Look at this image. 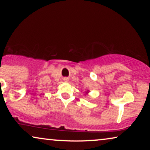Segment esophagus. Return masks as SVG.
<instances>
[{"instance_id": "obj_1", "label": "esophagus", "mask_w": 150, "mask_h": 150, "mask_svg": "<svg viewBox=\"0 0 150 150\" xmlns=\"http://www.w3.org/2000/svg\"><path fill=\"white\" fill-rule=\"evenodd\" d=\"M67 81V79H66V81Z\"/></svg>"}]
</instances>
